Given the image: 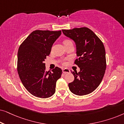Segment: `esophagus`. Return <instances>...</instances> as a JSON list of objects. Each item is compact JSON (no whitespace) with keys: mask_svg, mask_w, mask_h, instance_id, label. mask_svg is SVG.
I'll return each instance as SVG.
<instances>
[{"mask_svg":"<svg viewBox=\"0 0 124 124\" xmlns=\"http://www.w3.org/2000/svg\"><path fill=\"white\" fill-rule=\"evenodd\" d=\"M62 72H63L64 74L69 73L70 72V70H69V69H68V68H64V69H62Z\"/></svg>","mask_w":124,"mask_h":124,"instance_id":"1","label":"esophagus"}]
</instances>
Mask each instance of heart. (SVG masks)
<instances>
[{
	"instance_id": "b5f03b06",
	"label": "heart",
	"mask_w": 124,
	"mask_h": 124,
	"mask_svg": "<svg viewBox=\"0 0 124 124\" xmlns=\"http://www.w3.org/2000/svg\"><path fill=\"white\" fill-rule=\"evenodd\" d=\"M67 41H69V40H65V41H64V42H67Z\"/></svg>"
}]
</instances>
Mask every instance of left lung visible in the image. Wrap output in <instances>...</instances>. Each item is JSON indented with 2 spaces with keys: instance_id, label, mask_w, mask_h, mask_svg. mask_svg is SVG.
<instances>
[{
  "instance_id": "left-lung-1",
  "label": "left lung",
  "mask_w": 124,
  "mask_h": 124,
  "mask_svg": "<svg viewBox=\"0 0 124 124\" xmlns=\"http://www.w3.org/2000/svg\"><path fill=\"white\" fill-rule=\"evenodd\" d=\"M62 31L75 42L76 54L79 57L74 64L80 71L72 72L74 79L68 84L69 90L77 95L89 94L99 86L104 77L106 69L104 45L92 30L86 27Z\"/></svg>"
}]
</instances>
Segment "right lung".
<instances>
[{
  "label": "right lung",
  "mask_w": 124,
  "mask_h": 124,
  "mask_svg": "<svg viewBox=\"0 0 124 124\" xmlns=\"http://www.w3.org/2000/svg\"><path fill=\"white\" fill-rule=\"evenodd\" d=\"M61 34V30H35L18 48L17 72L20 78L27 90L36 97L47 98L55 93L56 83L61 77L62 70L56 67L52 72H47L44 61Z\"/></svg>",
  "instance_id": "add662e5"
}]
</instances>
